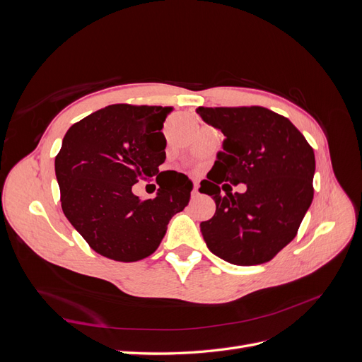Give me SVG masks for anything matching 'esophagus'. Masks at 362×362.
Wrapping results in <instances>:
<instances>
[{
  "label": "esophagus",
  "mask_w": 362,
  "mask_h": 362,
  "mask_svg": "<svg viewBox=\"0 0 362 362\" xmlns=\"http://www.w3.org/2000/svg\"><path fill=\"white\" fill-rule=\"evenodd\" d=\"M199 194V190H198V184L193 185V190H192V198H196V196Z\"/></svg>",
  "instance_id": "1"
}]
</instances>
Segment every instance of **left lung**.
<instances>
[{
  "label": "left lung",
  "mask_w": 362,
  "mask_h": 362,
  "mask_svg": "<svg viewBox=\"0 0 362 362\" xmlns=\"http://www.w3.org/2000/svg\"><path fill=\"white\" fill-rule=\"evenodd\" d=\"M196 113L225 137L199 189L216 202L214 216L201 223L205 243L231 264L267 262L296 237L313 202L314 151L287 117L264 107ZM237 183L247 184L245 194L230 192Z\"/></svg>",
  "instance_id": "obj_1"
}]
</instances>
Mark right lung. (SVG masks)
<instances>
[{
	"instance_id": "1",
	"label": "right lung",
	"mask_w": 362,
	"mask_h": 362,
	"mask_svg": "<svg viewBox=\"0 0 362 362\" xmlns=\"http://www.w3.org/2000/svg\"><path fill=\"white\" fill-rule=\"evenodd\" d=\"M172 107L115 104L74 124L56 157L62 210L89 246L115 261L154 254L173 214L189 204L192 181L180 173L173 185L141 201L139 180L154 177L166 158L163 122ZM158 178V177H157Z\"/></svg>"
}]
</instances>
